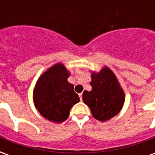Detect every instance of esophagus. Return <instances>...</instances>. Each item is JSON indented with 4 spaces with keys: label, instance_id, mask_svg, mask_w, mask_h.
Listing matches in <instances>:
<instances>
[{
    "label": "esophagus",
    "instance_id": "obj_1",
    "mask_svg": "<svg viewBox=\"0 0 155 155\" xmlns=\"http://www.w3.org/2000/svg\"><path fill=\"white\" fill-rule=\"evenodd\" d=\"M79 96H80V99H81V101H82V93H80V94H79Z\"/></svg>",
    "mask_w": 155,
    "mask_h": 155
}]
</instances>
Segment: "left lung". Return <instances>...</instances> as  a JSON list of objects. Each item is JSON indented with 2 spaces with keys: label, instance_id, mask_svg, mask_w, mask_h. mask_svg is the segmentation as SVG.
<instances>
[{
  "label": "left lung",
  "instance_id": "8db88e82",
  "mask_svg": "<svg viewBox=\"0 0 155 155\" xmlns=\"http://www.w3.org/2000/svg\"><path fill=\"white\" fill-rule=\"evenodd\" d=\"M92 90L84 91L83 101L91 109L94 119L101 122L110 120L122 110L125 94L115 74L107 66L100 72H91Z\"/></svg>",
  "mask_w": 155,
  "mask_h": 155
}]
</instances>
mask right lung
<instances>
[{"label":"right lung","mask_w":155,"mask_h":155,"mask_svg":"<svg viewBox=\"0 0 155 155\" xmlns=\"http://www.w3.org/2000/svg\"><path fill=\"white\" fill-rule=\"evenodd\" d=\"M71 72L64 64L56 63L41 74L33 91V101L40 114L51 122L62 123L80 101L74 84L67 79Z\"/></svg>","instance_id":"1"}]
</instances>
